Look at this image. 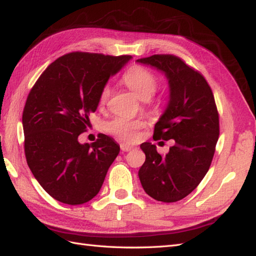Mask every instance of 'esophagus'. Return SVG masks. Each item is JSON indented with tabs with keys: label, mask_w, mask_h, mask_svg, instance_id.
<instances>
[{
	"label": "esophagus",
	"mask_w": 256,
	"mask_h": 256,
	"mask_svg": "<svg viewBox=\"0 0 256 256\" xmlns=\"http://www.w3.org/2000/svg\"><path fill=\"white\" fill-rule=\"evenodd\" d=\"M120 147H121V150H122L123 152H130V150H134V146L126 144V142H122V144L120 145Z\"/></svg>",
	"instance_id": "34e87169"
}]
</instances>
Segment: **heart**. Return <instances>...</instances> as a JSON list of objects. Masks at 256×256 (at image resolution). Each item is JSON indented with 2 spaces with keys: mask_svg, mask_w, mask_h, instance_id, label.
<instances>
[{
  "mask_svg": "<svg viewBox=\"0 0 256 256\" xmlns=\"http://www.w3.org/2000/svg\"><path fill=\"white\" fill-rule=\"evenodd\" d=\"M122 82L128 89H130L136 97L142 100H148L154 96L158 88V80L150 70L134 65L130 66L122 76ZM111 94V88L109 85H104L99 94L98 102L100 106H104ZM145 126L144 121L140 118H128L118 116L106 123V130L108 133L116 136L124 142H134L138 140V130Z\"/></svg>",
  "mask_w": 256,
  "mask_h": 256,
  "instance_id": "heart-1",
  "label": "heart"
}]
</instances>
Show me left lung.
Returning <instances> with one entry per match:
<instances>
[{"label": "left lung", "instance_id": "obj_1", "mask_svg": "<svg viewBox=\"0 0 256 256\" xmlns=\"http://www.w3.org/2000/svg\"><path fill=\"white\" fill-rule=\"evenodd\" d=\"M138 63L164 73L169 102L154 130V140H174L169 152L140 145L146 160L138 171L145 192L159 202L174 203L196 188L208 171L219 138L215 98L204 76L172 54H154Z\"/></svg>", "mask_w": 256, "mask_h": 256}]
</instances>
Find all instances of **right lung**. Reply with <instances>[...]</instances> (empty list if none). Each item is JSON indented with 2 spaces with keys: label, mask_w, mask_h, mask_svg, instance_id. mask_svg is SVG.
I'll return each mask as SVG.
<instances>
[{
  "label": "right lung",
  "mask_w": 256,
  "mask_h": 256,
  "mask_svg": "<svg viewBox=\"0 0 256 256\" xmlns=\"http://www.w3.org/2000/svg\"><path fill=\"white\" fill-rule=\"evenodd\" d=\"M132 56L72 52L51 63L29 92L22 112L25 155L34 176L53 198L68 205L100 191L120 146L99 134L80 144L101 89Z\"/></svg>",
  "instance_id": "obj_1"
}]
</instances>
